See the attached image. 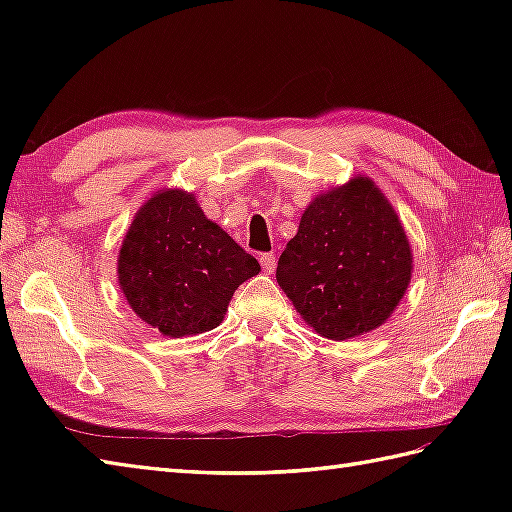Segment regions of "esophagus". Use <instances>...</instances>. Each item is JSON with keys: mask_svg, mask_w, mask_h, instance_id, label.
<instances>
[{"mask_svg": "<svg viewBox=\"0 0 512 512\" xmlns=\"http://www.w3.org/2000/svg\"><path fill=\"white\" fill-rule=\"evenodd\" d=\"M259 264H262L266 275H273V273H275V255L264 253L262 257H259Z\"/></svg>", "mask_w": 512, "mask_h": 512, "instance_id": "esophagus-1", "label": "esophagus"}]
</instances>
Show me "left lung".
<instances>
[{
  "label": "left lung",
  "instance_id": "obj_1",
  "mask_svg": "<svg viewBox=\"0 0 512 512\" xmlns=\"http://www.w3.org/2000/svg\"><path fill=\"white\" fill-rule=\"evenodd\" d=\"M409 279L407 235L367 178L314 200L277 264L279 286L303 321L332 341L385 323Z\"/></svg>",
  "mask_w": 512,
  "mask_h": 512
}]
</instances>
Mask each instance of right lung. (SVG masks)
Returning a JSON list of instances; mask_svg holds the SVG:
<instances>
[{"mask_svg": "<svg viewBox=\"0 0 512 512\" xmlns=\"http://www.w3.org/2000/svg\"><path fill=\"white\" fill-rule=\"evenodd\" d=\"M259 264L206 220L193 195L156 193L129 226L118 284L145 323L180 339L222 323L228 301Z\"/></svg>", "mask_w": 512, "mask_h": 512, "instance_id": "1", "label": "right lung"}]
</instances>
